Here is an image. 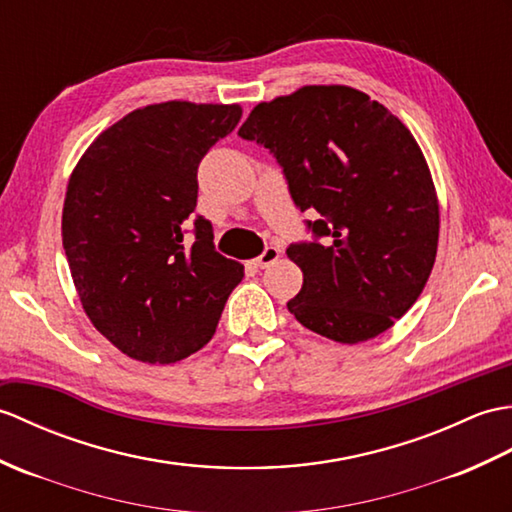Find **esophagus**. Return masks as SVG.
I'll list each match as a JSON object with an SVG mask.
<instances>
[{
  "instance_id": "esophagus-1",
  "label": "esophagus",
  "mask_w": 512,
  "mask_h": 512,
  "mask_svg": "<svg viewBox=\"0 0 512 512\" xmlns=\"http://www.w3.org/2000/svg\"><path fill=\"white\" fill-rule=\"evenodd\" d=\"M278 258H280V249H278V247H267L265 252L260 254V256L254 260V265H256V267H260V269H263V267L274 265Z\"/></svg>"
}]
</instances>
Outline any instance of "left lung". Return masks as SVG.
<instances>
[{"label": "left lung", "mask_w": 512, "mask_h": 512, "mask_svg": "<svg viewBox=\"0 0 512 512\" xmlns=\"http://www.w3.org/2000/svg\"><path fill=\"white\" fill-rule=\"evenodd\" d=\"M238 135L274 153L295 206L320 214L322 243L287 249L302 269L295 320L339 344L392 328L438 252V195L412 131L359 89L304 85L256 105Z\"/></svg>", "instance_id": "left-lung-1"}]
</instances>
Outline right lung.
<instances>
[{
    "instance_id": "add662e5",
    "label": "right lung",
    "mask_w": 512,
    "mask_h": 512,
    "mask_svg": "<svg viewBox=\"0 0 512 512\" xmlns=\"http://www.w3.org/2000/svg\"><path fill=\"white\" fill-rule=\"evenodd\" d=\"M241 105L168 100L127 113L89 144L63 203V249L100 335L144 363H175L206 346L243 265L214 252L212 225H186L197 168L232 133Z\"/></svg>"
}]
</instances>
